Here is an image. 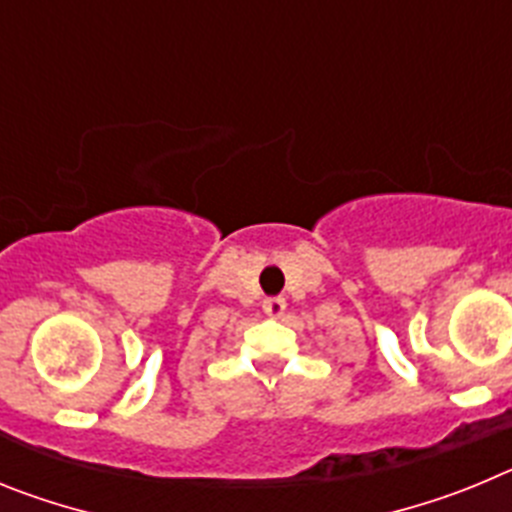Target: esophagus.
<instances>
[{
  "label": "esophagus",
  "mask_w": 512,
  "mask_h": 512,
  "mask_svg": "<svg viewBox=\"0 0 512 512\" xmlns=\"http://www.w3.org/2000/svg\"><path fill=\"white\" fill-rule=\"evenodd\" d=\"M284 310H287V300L282 295L279 297H266L264 300V312L269 318H282Z\"/></svg>",
  "instance_id": "34e87169"
}]
</instances>
